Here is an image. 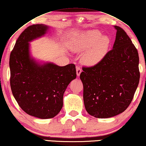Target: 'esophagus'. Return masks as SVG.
<instances>
[{
    "instance_id": "34e87169",
    "label": "esophagus",
    "mask_w": 146,
    "mask_h": 146,
    "mask_svg": "<svg viewBox=\"0 0 146 146\" xmlns=\"http://www.w3.org/2000/svg\"><path fill=\"white\" fill-rule=\"evenodd\" d=\"M81 72H82V69L80 67H76V74H77L78 77L80 76Z\"/></svg>"
}]
</instances>
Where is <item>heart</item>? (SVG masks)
Listing matches in <instances>:
<instances>
[{
  "mask_svg": "<svg viewBox=\"0 0 146 146\" xmlns=\"http://www.w3.org/2000/svg\"><path fill=\"white\" fill-rule=\"evenodd\" d=\"M110 39L97 30L82 33L74 38L70 42V49L76 53L86 51L82 55L83 63L93 66L105 57L108 51Z\"/></svg>",
  "mask_w": 146,
  "mask_h": 146,
  "instance_id": "1",
  "label": "heart"
}]
</instances>
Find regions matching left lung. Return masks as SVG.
Instances as JSON below:
<instances>
[{
	"label": "left lung",
	"instance_id": "left-lung-1",
	"mask_svg": "<svg viewBox=\"0 0 146 146\" xmlns=\"http://www.w3.org/2000/svg\"><path fill=\"white\" fill-rule=\"evenodd\" d=\"M114 28L117 33L113 49L95 66L83 67L80 76L85 108L96 118L111 117L124 111L140 80L138 51L123 29Z\"/></svg>",
	"mask_w": 146,
	"mask_h": 146
}]
</instances>
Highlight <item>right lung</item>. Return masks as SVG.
Wrapping results in <instances>:
<instances>
[{"label":"right lung","instance_id":"add662e5","mask_svg":"<svg viewBox=\"0 0 146 146\" xmlns=\"http://www.w3.org/2000/svg\"><path fill=\"white\" fill-rule=\"evenodd\" d=\"M43 24L28 27L17 38L10 56V86L19 106L29 115L40 119L54 117L63 105V95L76 79V66L40 63L31 56L30 44L46 34Z\"/></svg>","mask_w":146,"mask_h":146}]
</instances>
